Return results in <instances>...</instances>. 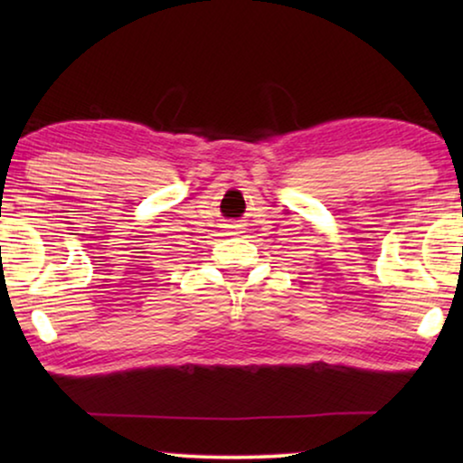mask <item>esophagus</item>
I'll use <instances>...</instances> for the list:
<instances>
[{"instance_id": "1", "label": "esophagus", "mask_w": 463, "mask_h": 463, "mask_svg": "<svg viewBox=\"0 0 463 463\" xmlns=\"http://www.w3.org/2000/svg\"><path fill=\"white\" fill-rule=\"evenodd\" d=\"M240 230H242V225L236 223V221H233V223L227 225V233H230V236H238V233H242Z\"/></svg>"}]
</instances>
